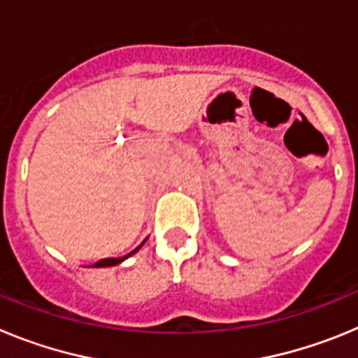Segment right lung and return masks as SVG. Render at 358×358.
Masks as SVG:
<instances>
[{
	"mask_svg": "<svg viewBox=\"0 0 358 358\" xmlns=\"http://www.w3.org/2000/svg\"><path fill=\"white\" fill-rule=\"evenodd\" d=\"M141 245H143V243H141ZM141 245H138V248H136L134 251H132V252H129L127 256H122V258H103V260L96 262V264H94L93 267H113V265H118V264H122V262L125 260V258H129V256H132V255H134L136 251H140V248H141Z\"/></svg>",
	"mask_w": 358,
	"mask_h": 358,
	"instance_id": "add662e5",
	"label": "right lung"
}]
</instances>
